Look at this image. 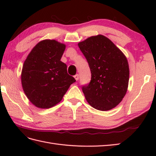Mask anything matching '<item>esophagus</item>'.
<instances>
[{"mask_svg": "<svg viewBox=\"0 0 156 156\" xmlns=\"http://www.w3.org/2000/svg\"><path fill=\"white\" fill-rule=\"evenodd\" d=\"M74 77L76 80H78V79H79V76H78V74H76V75L74 76Z\"/></svg>", "mask_w": 156, "mask_h": 156, "instance_id": "esophagus-1", "label": "esophagus"}]
</instances>
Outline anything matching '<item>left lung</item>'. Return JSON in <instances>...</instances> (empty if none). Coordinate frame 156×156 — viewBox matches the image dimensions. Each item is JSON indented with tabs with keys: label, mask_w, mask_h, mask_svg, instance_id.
Masks as SVG:
<instances>
[{
	"label": "left lung",
	"mask_w": 156,
	"mask_h": 156,
	"mask_svg": "<svg viewBox=\"0 0 156 156\" xmlns=\"http://www.w3.org/2000/svg\"><path fill=\"white\" fill-rule=\"evenodd\" d=\"M78 45L91 71L90 82L82 87L86 100L97 110H111L122 101L127 91L129 68L127 58L102 35L91 36Z\"/></svg>",
	"instance_id": "obj_1"
}]
</instances>
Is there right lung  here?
Masks as SVG:
<instances>
[{
	"mask_svg": "<svg viewBox=\"0 0 156 156\" xmlns=\"http://www.w3.org/2000/svg\"><path fill=\"white\" fill-rule=\"evenodd\" d=\"M66 45L55 39L39 41L27 55L21 71V84L25 95L39 108H49L60 102L76 82L60 59Z\"/></svg>",
	"mask_w": 156,
	"mask_h": 156,
	"instance_id": "1",
	"label": "right lung"
}]
</instances>
